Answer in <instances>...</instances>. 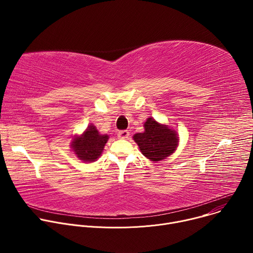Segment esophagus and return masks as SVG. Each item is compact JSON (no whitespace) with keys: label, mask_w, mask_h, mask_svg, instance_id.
I'll return each mask as SVG.
<instances>
[{"label":"esophagus","mask_w":253,"mask_h":253,"mask_svg":"<svg viewBox=\"0 0 253 253\" xmlns=\"http://www.w3.org/2000/svg\"><path fill=\"white\" fill-rule=\"evenodd\" d=\"M129 135H130V133L127 130H122V131L118 132V138L119 139H127L129 137Z\"/></svg>","instance_id":"1"}]
</instances>
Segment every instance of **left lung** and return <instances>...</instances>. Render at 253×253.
<instances>
[{
	"label": "left lung",
	"mask_w": 253,
	"mask_h": 253,
	"mask_svg": "<svg viewBox=\"0 0 253 253\" xmlns=\"http://www.w3.org/2000/svg\"><path fill=\"white\" fill-rule=\"evenodd\" d=\"M143 133H136L133 136L138 144L141 153L151 161H160L171 155L178 146V135L175 130L170 129L148 118L144 123Z\"/></svg>",
	"instance_id": "obj_1"
}]
</instances>
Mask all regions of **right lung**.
<instances>
[{
	"label": "right lung",
	"mask_w": 253,
	"mask_h": 253,
	"mask_svg": "<svg viewBox=\"0 0 253 253\" xmlns=\"http://www.w3.org/2000/svg\"><path fill=\"white\" fill-rule=\"evenodd\" d=\"M109 136L99 133L94 125H89L81 136H76L71 146L77 157L84 162H94L102 154Z\"/></svg>",
	"instance_id": "obj_1"
}]
</instances>
